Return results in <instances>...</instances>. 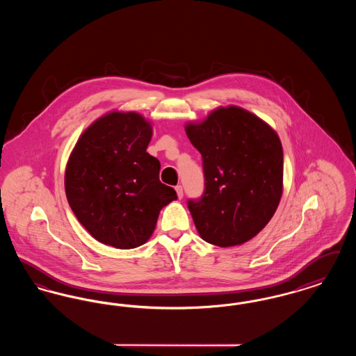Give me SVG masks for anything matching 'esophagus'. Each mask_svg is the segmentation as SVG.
Wrapping results in <instances>:
<instances>
[{"label": "esophagus", "instance_id": "1", "mask_svg": "<svg viewBox=\"0 0 356 356\" xmlns=\"http://www.w3.org/2000/svg\"><path fill=\"white\" fill-rule=\"evenodd\" d=\"M175 189H176V193H177V197H179V199H183V186H176V188H175Z\"/></svg>", "mask_w": 356, "mask_h": 356}]
</instances>
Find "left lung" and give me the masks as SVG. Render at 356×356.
<instances>
[{
  "mask_svg": "<svg viewBox=\"0 0 356 356\" xmlns=\"http://www.w3.org/2000/svg\"><path fill=\"white\" fill-rule=\"evenodd\" d=\"M184 128L203 157V197L188 202L199 235L222 248L247 243L271 220L283 195L279 136L236 105L219 106Z\"/></svg>",
  "mask_w": 356,
  "mask_h": 356,
  "instance_id": "left-lung-1",
  "label": "left lung"
}]
</instances>
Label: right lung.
Returning a JSON list of instances; mask_svg holds the SVG:
<instances>
[{"label":"right lung","instance_id":"add662e5","mask_svg":"<svg viewBox=\"0 0 356 356\" xmlns=\"http://www.w3.org/2000/svg\"><path fill=\"white\" fill-rule=\"evenodd\" d=\"M152 122L129 111L95 120L69 156L65 193L85 229L105 245L131 250L152 236L160 211L177 199L147 152Z\"/></svg>","mask_w":356,"mask_h":356}]
</instances>
